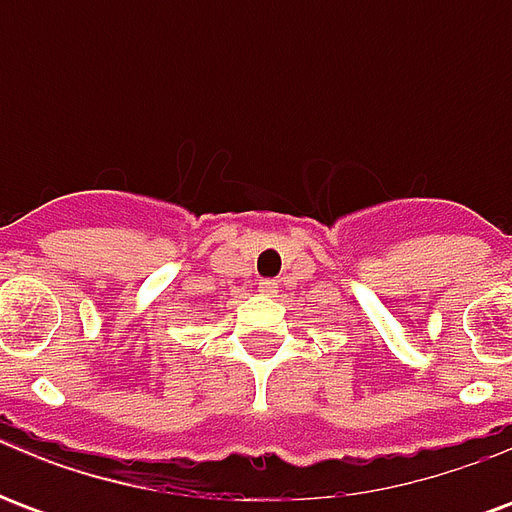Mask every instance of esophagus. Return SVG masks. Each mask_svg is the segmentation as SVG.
Wrapping results in <instances>:
<instances>
[{"instance_id": "obj_1", "label": "esophagus", "mask_w": 512, "mask_h": 512, "mask_svg": "<svg viewBox=\"0 0 512 512\" xmlns=\"http://www.w3.org/2000/svg\"><path fill=\"white\" fill-rule=\"evenodd\" d=\"M260 293H263V296H274V293H277V282H274V279H263V282H260Z\"/></svg>"}]
</instances>
